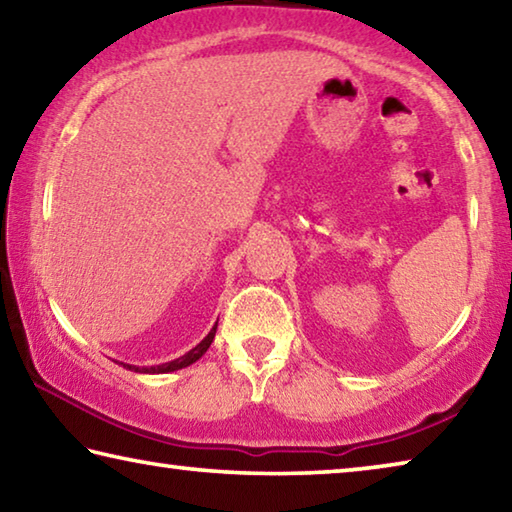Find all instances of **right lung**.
Segmentation results:
<instances>
[{
    "instance_id": "obj_1",
    "label": "right lung",
    "mask_w": 512,
    "mask_h": 512,
    "mask_svg": "<svg viewBox=\"0 0 512 512\" xmlns=\"http://www.w3.org/2000/svg\"><path fill=\"white\" fill-rule=\"evenodd\" d=\"M214 334H216V325L210 329V334L205 336V339L196 345V348L189 350L187 354H183L180 359H173L169 363H162V366H151V368H135V366H128V363H124V368L128 370H135V372H155V375H160V372H173V370H180V368H187L192 366L194 361H198L203 357V354L207 352V348H210L212 341H214Z\"/></svg>"
}]
</instances>
